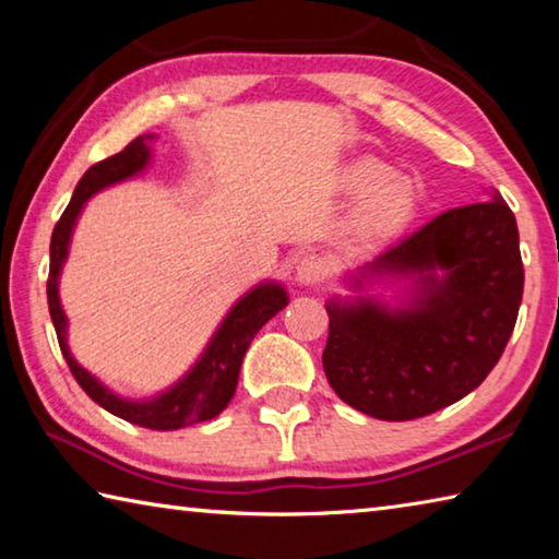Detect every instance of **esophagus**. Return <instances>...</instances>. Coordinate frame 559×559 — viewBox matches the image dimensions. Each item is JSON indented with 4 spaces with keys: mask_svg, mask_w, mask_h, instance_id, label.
Here are the masks:
<instances>
[{
    "mask_svg": "<svg viewBox=\"0 0 559 559\" xmlns=\"http://www.w3.org/2000/svg\"><path fill=\"white\" fill-rule=\"evenodd\" d=\"M328 261L323 257H318V253H306L296 266V281L306 283V286H318V283H323L328 278Z\"/></svg>",
    "mask_w": 559,
    "mask_h": 559,
    "instance_id": "esophagus-1",
    "label": "esophagus"
}]
</instances>
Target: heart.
<instances>
[{"label": "heart", "mask_w": 559, "mask_h": 559, "mask_svg": "<svg viewBox=\"0 0 559 559\" xmlns=\"http://www.w3.org/2000/svg\"><path fill=\"white\" fill-rule=\"evenodd\" d=\"M390 177V167L377 159H362L343 177L347 192L367 194L355 214V226L365 236H394L409 224L419 210V192L406 179Z\"/></svg>", "instance_id": "b5f03b06"}]
</instances>
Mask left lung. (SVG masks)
Masks as SVG:
<instances>
[{
	"label": "left lung",
	"instance_id": "8db88e82",
	"mask_svg": "<svg viewBox=\"0 0 559 559\" xmlns=\"http://www.w3.org/2000/svg\"><path fill=\"white\" fill-rule=\"evenodd\" d=\"M365 271L416 273L421 296L409 310L330 302L323 367L340 400L374 419L409 421L486 380L513 335L525 281L503 197L439 214Z\"/></svg>",
	"mask_w": 559,
	"mask_h": 559
}]
</instances>
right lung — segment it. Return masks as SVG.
Segmentation results:
<instances>
[{"mask_svg":"<svg viewBox=\"0 0 559 559\" xmlns=\"http://www.w3.org/2000/svg\"><path fill=\"white\" fill-rule=\"evenodd\" d=\"M150 157L147 138H135L130 145L120 150L118 155L100 159L88 173L81 177L79 187L71 197L69 206L61 214V219L56 222L51 234V266H49V281H46V296H49V313L56 328V337H59L61 353L66 357V365L73 374V380L81 384V390L86 392L93 402L100 404L103 409L120 416L138 427L153 429V431H175L189 427V424H200L206 419H214L226 404L231 402L236 392V382H239L241 359L249 349L253 335L269 323V320L286 308V293L278 286H259L251 290L249 296L236 302L234 310L219 328V333L214 335L212 345L206 347L204 357L197 362V367L189 372L182 382L175 384L173 390L157 396L153 402H126L108 392L106 386L98 384V380L79 367V362L71 357L69 345H66V318L59 302V271L69 251L71 229L75 224L83 202L91 194H96L98 189L108 187L112 182H120L130 175H135L138 169H143Z\"/></svg>","mask_w":559,"mask_h":559,"instance_id":"1","label":"right lung"}]
</instances>
